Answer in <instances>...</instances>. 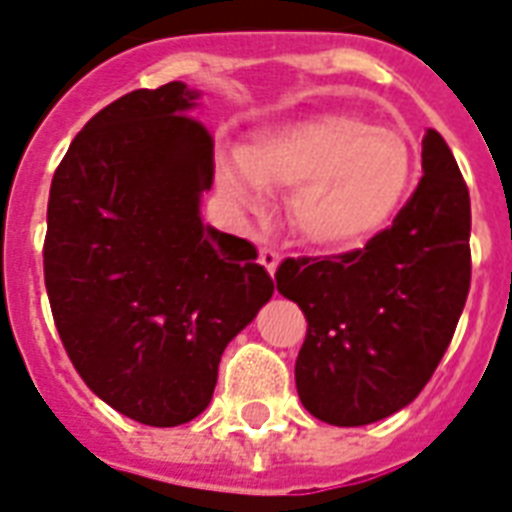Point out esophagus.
I'll list each match as a JSON object with an SVG mask.
<instances>
[{
    "label": "esophagus",
    "mask_w": 512,
    "mask_h": 512,
    "mask_svg": "<svg viewBox=\"0 0 512 512\" xmlns=\"http://www.w3.org/2000/svg\"><path fill=\"white\" fill-rule=\"evenodd\" d=\"M279 260H281V257H279V252H276V249H271V247L260 249V263H263V268L271 273V276L276 273V265H279Z\"/></svg>",
    "instance_id": "1"
}]
</instances>
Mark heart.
Listing matches in <instances>:
<instances>
[{
	"instance_id": "obj_1",
	"label": "heart",
	"mask_w": 512,
	"mask_h": 512,
	"mask_svg": "<svg viewBox=\"0 0 512 512\" xmlns=\"http://www.w3.org/2000/svg\"><path fill=\"white\" fill-rule=\"evenodd\" d=\"M412 143L353 111H327L257 135L220 164V188L252 207L263 188H295L289 217L300 239L353 249L396 217L414 180Z\"/></svg>"
}]
</instances>
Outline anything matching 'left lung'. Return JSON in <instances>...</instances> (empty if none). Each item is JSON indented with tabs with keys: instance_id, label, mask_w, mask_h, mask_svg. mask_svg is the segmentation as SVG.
I'll use <instances>...</instances> for the list:
<instances>
[{
	"instance_id": "obj_1",
	"label": "left lung",
	"mask_w": 512,
	"mask_h": 512,
	"mask_svg": "<svg viewBox=\"0 0 512 512\" xmlns=\"http://www.w3.org/2000/svg\"><path fill=\"white\" fill-rule=\"evenodd\" d=\"M422 172L393 225L361 249L289 257L276 287L308 332L300 401L337 428L385 420L420 396L454 337L470 289V193L446 140L422 138Z\"/></svg>"
}]
</instances>
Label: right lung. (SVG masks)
Segmentation results:
<instances>
[{"mask_svg": "<svg viewBox=\"0 0 512 512\" xmlns=\"http://www.w3.org/2000/svg\"><path fill=\"white\" fill-rule=\"evenodd\" d=\"M183 82L92 116L47 201L44 287L71 364L116 412L175 428L207 409L225 345L273 295L247 239L201 220L215 140Z\"/></svg>", "mask_w": 512, "mask_h": 512, "instance_id": "add662e5", "label": "right lung"}]
</instances>
